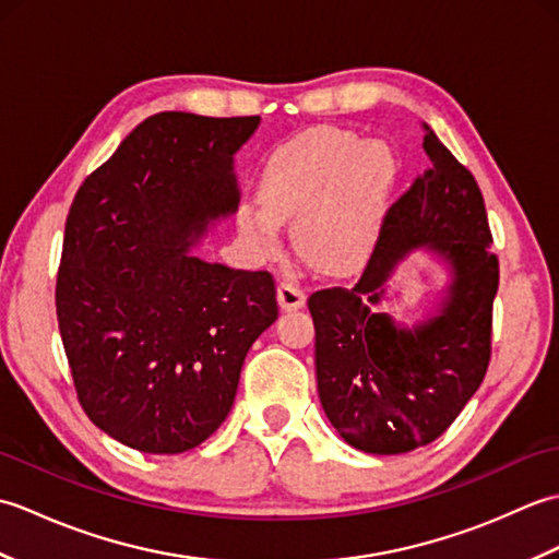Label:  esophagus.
Segmentation results:
<instances>
[{"label":"esophagus","instance_id":"34e87169","mask_svg":"<svg viewBox=\"0 0 559 559\" xmlns=\"http://www.w3.org/2000/svg\"><path fill=\"white\" fill-rule=\"evenodd\" d=\"M305 290L300 286H295L293 281H281L278 283V302L283 310H300L305 305Z\"/></svg>","mask_w":559,"mask_h":559}]
</instances>
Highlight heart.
Listing matches in <instances>:
<instances>
[{
	"label": "heart",
	"instance_id": "b5f03b06",
	"mask_svg": "<svg viewBox=\"0 0 559 559\" xmlns=\"http://www.w3.org/2000/svg\"><path fill=\"white\" fill-rule=\"evenodd\" d=\"M394 177V158L377 141L312 129L266 158L259 199L237 206V228L252 252L269 257L283 221H295V242L307 257L331 273H350L372 254Z\"/></svg>",
	"mask_w": 559,
	"mask_h": 559
}]
</instances>
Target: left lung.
Here are the masks:
<instances>
[{
    "label": "left lung",
    "instance_id": "left-lung-1",
    "mask_svg": "<svg viewBox=\"0 0 559 559\" xmlns=\"http://www.w3.org/2000/svg\"><path fill=\"white\" fill-rule=\"evenodd\" d=\"M427 170L389 209L374 252L353 288L317 290L319 401L329 423L365 454H406L435 442L476 394L490 362L500 266L473 175L423 122ZM415 248L450 271L438 312L406 328L376 307Z\"/></svg>",
    "mask_w": 559,
    "mask_h": 559
}]
</instances>
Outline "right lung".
<instances>
[{
	"label": "right lung",
	"mask_w": 559,
	"mask_h": 559,
	"mask_svg": "<svg viewBox=\"0 0 559 559\" xmlns=\"http://www.w3.org/2000/svg\"><path fill=\"white\" fill-rule=\"evenodd\" d=\"M259 122L153 115L69 209L55 300L76 396L144 454H182L218 430L247 350L278 317L269 271L192 254L237 211L235 153Z\"/></svg>",
	"instance_id": "1"
}]
</instances>
